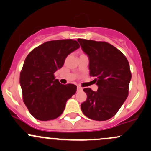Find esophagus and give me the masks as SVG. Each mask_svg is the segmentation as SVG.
<instances>
[{
	"label": "esophagus",
	"instance_id": "obj_1",
	"mask_svg": "<svg viewBox=\"0 0 151 151\" xmlns=\"http://www.w3.org/2000/svg\"><path fill=\"white\" fill-rule=\"evenodd\" d=\"M82 89H83V88L81 86H77V91H82Z\"/></svg>",
	"mask_w": 151,
	"mask_h": 151
}]
</instances>
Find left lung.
<instances>
[{
    "mask_svg": "<svg viewBox=\"0 0 151 151\" xmlns=\"http://www.w3.org/2000/svg\"><path fill=\"white\" fill-rule=\"evenodd\" d=\"M89 59V75L98 86L97 92L84 88L87 100L81 104L84 115L97 121L109 120L118 112L128 96L130 65L120 50L105 41L77 39Z\"/></svg>",
    "mask_w": 151,
    "mask_h": 151,
    "instance_id": "1",
    "label": "left lung"
}]
</instances>
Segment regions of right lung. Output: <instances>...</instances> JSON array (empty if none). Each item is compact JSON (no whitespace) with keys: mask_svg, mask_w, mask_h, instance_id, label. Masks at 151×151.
<instances>
[{"mask_svg":"<svg viewBox=\"0 0 151 151\" xmlns=\"http://www.w3.org/2000/svg\"><path fill=\"white\" fill-rule=\"evenodd\" d=\"M73 39L46 41L26 57L20 74L23 101L33 117L47 121L64 112L67 100L76 93L77 86L64 85L55 79L54 72L64 65L67 57L79 49Z\"/></svg>","mask_w":151,"mask_h":151,"instance_id":"obj_1","label":"right lung"}]
</instances>
